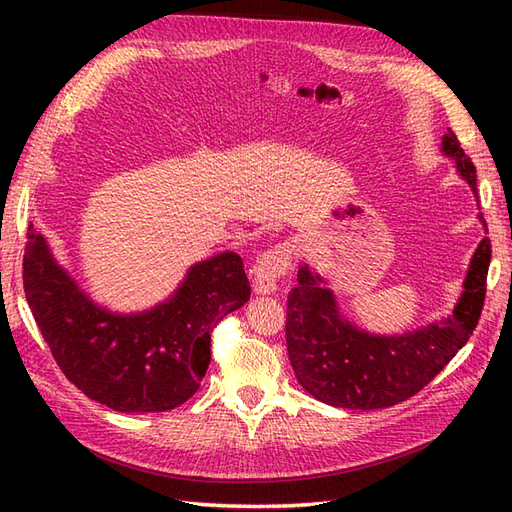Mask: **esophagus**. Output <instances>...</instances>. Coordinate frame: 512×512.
Wrapping results in <instances>:
<instances>
[{
	"instance_id": "34e87169",
	"label": "esophagus",
	"mask_w": 512,
	"mask_h": 512,
	"mask_svg": "<svg viewBox=\"0 0 512 512\" xmlns=\"http://www.w3.org/2000/svg\"><path fill=\"white\" fill-rule=\"evenodd\" d=\"M292 245L277 243L271 250L262 254L254 265V290L258 294H271L284 275H288L292 265Z\"/></svg>"
}]
</instances>
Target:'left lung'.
I'll use <instances>...</instances> for the list:
<instances>
[{
    "mask_svg": "<svg viewBox=\"0 0 512 512\" xmlns=\"http://www.w3.org/2000/svg\"><path fill=\"white\" fill-rule=\"evenodd\" d=\"M442 153L476 196V168L453 130L442 136ZM485 226L483 213H478ZM491 241L478 243L453 314L401 335L367 333L346 320L318 273L299 267L288 294L286 344L303 389L318 401L348 410H378L406 401L427 386L466 346L483 312Z\"/></svg>",
    "mask_w": 512,
    "mask_h": 512,
    "instance_id": "8db88e82",
    "label": "left lung"
}]
</instances>
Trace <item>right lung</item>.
Returning <instances> with one entry per match:
<instances>
[{
    "label": "right lung",
    "instance_id": "obj_1",
    "mask_svg": "<svg viewBox=\"0 0 512 512\" xmlns=\"http://www.w3.org/2000/svg\"><path fill=\"white\" fill-rule=\"evenodd\" d=\"M25 297L53 359L89 399L117 412H166L185 404L205 378L211 331L250 301L235 252L190 267L170 297L138 314L91 301L29 224L23 256Z\"/></svg>",
    "mask_w": 512,
    "mask_h": 512
}]
</instances>
